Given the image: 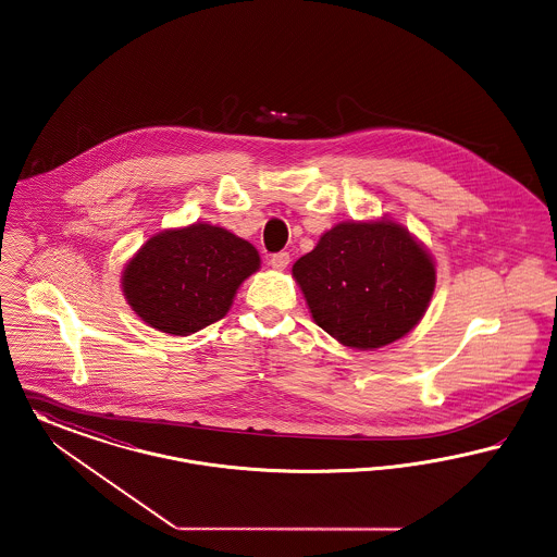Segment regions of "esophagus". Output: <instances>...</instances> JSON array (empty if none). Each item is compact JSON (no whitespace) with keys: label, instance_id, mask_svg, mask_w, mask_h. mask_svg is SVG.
Masks as SVG:
<instances>
[{"label":"esophagus","instance_id":"1","mask_svg":"<svg viewBox=\"0 0 557 557\" xmlns=\"http://www.w3.org/2000/svg\"><path fill=\"white\" fill-rule=\"evenodd\" d=\"M292 262V258H289V253L287 251H281V253H274L272 258H270V265L274 268V270H285L287 265Z\"/></svg>","mask_w":557,"mask_h":557}]
</instances>
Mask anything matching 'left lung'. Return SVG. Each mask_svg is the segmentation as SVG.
<instances>
[{
	"mask_svg": "<svg viewBox=\"0 0 557 557\" xmlns=\"http://www.w3.org/2000/svg\"><path fill=\"white\" fill-rule=\"evenodd\" d=\"M292 272L314 322L356 350L405 337L436 287L430 251L389 218L335 224Z\"/></svg>",
	"mask_w": 557,
	"mask_h": 557,
	"instance_id": "obj_1",
	"label": "left lung"
}]
</instances>
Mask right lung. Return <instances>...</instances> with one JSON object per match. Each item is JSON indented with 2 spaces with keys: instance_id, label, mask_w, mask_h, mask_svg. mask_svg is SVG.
<instances>
[{
  "instance_id": "add662e5",
  "label": "right lung",
  "mask_w": 557,
  "mask_h": 557,
  "mask_svg": "<svg viewBox=\"0 0 557 557\" xmlns=\"http://www.w3.org/2000/svg\"><path fill=\"white\" fill-rule=\"evenodd\" d=\"M260 264L249 240L197 222L150 236L123 268L121 289L148 326L186 337L224 319Z\"/></svg>"
}]
</instances>
